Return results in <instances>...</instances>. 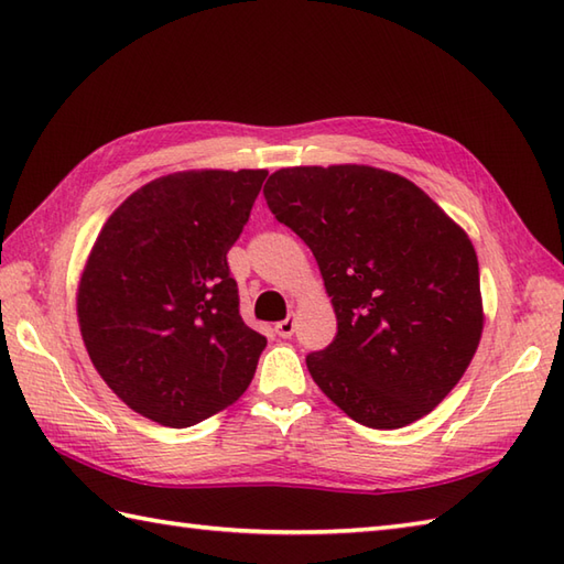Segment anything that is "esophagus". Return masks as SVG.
I'll return each instance as SVG.
<instances>
[{"label":"esophagus","instance_id":"obj_1","mask_svg":"<svg viewBox=\"0 0 564 564\" xmlns=\"http://www.w3.org/2000/svg\"><path fill=\"white\" fill-rule=\"evenodd\" d=\"M293 332H295V317H289V319H283V322H279V325H275V334H279V337H283V339H291Z\"/></svg>","mask_w":564,"mask_h":564}]
</instances>
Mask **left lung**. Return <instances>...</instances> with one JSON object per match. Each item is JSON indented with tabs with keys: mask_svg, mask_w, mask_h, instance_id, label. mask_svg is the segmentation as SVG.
Instances as JSON below:
<instances>
[{
	"mask_svg": "<svg viewBox=\"0 0 564 564\" xmlns=\"http://www.w3.org/2000/svg\"><path fill=\"white\" fill-rule=\"evenodd\" d=\"M263 196L313 249L337 337L317 388L370 429L426 416L470 366L485 310L470 237L410 178L368 164L285 166Z\"/></svg>",
	"mask_w": 564,
	"mask_h": 564,
	"instance_id": "8db88e82",
	"label": "left lung"
}]
</instances>
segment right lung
Instances as JSON below:
<instances>
[{"label": "right lung", "mask_w": 564, "mask_h": 564, "mask_svg": "<svg viewBox=\"0 0 564 564\" xmlns=\"http://www.w3.org/2000/svg\"><path fill=\"white\" fill-rule=\"evenodd\" d=\"M267 170H186L133 191L94 242L77 322L94 368L130 410L184 429L235 404L267 339L239 317L227 251Z\"/></svg>", "instance_id": "obj_1"}]
</instances>
